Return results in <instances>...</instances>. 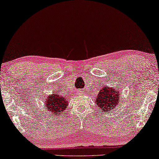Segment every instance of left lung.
Here are the masks:
<instances>
[{"label": "left lung", "instance_id": "left-lung-1", "mask_svg": "<svg viewBox=\"0 0 159 159\" xmlns=\"http://www.w3.org/2000/svg\"><path fill=\"white\" fill-rule=\"evenodd\" d=\"M119 97V93L116 89L105 87L100 89L98 93L96 104L106 113V111L108 112V110L110 111L111 109L113 110V108L118 105Z\"/></svg>", "mask_w": 159, "mask_h": 159}]
</instances>
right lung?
Masks as SVG:
<instances>
[{"label":"right lung","instance_id":"right-lung-1","mask_svg":"<svg viewBox=\"0 0 159 159\" xmlns=\"http://www.w3.org/2000/svg\"><path fill=\"white\" fill-rule=\"evenodd\" d=\"M46 109L52 113L61 114L67 107V101L66 97H61V94H52L46 100Z\"/></svg>","mask_w":159,"mask_h":159}]
</instances>
